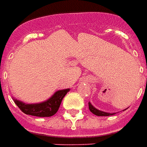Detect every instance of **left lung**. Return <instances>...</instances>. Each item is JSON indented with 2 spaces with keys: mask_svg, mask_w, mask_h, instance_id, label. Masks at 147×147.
<instances>
[{
  "mask_svg": "<svg viewBox=\"0 0 147 147\" xmlns=\"http://www.w3.org/2000/svg\"><path fill=\"white\" fill-rule=\"evenodd\" d=\"M88 109H89L90 112H92V113H93L96 115H98V116H109V115H114V113H108V112H102V111H100L98 109H95L91 105V103H89V102H88Z\"/></svg>",
  "mask_w": 147,
  "mask_h": 147,
  "instance_id": "1",
  "label": "left lung"
}]
</instances>
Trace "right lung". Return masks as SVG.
<instances>
[{
  "label": "right lung",
  "instance_id": "right-lung-1",
  "mask_svg": "<svg viewBox=\"0 0 147 147\" xmlns=\"http://www.w3.org/2000/svg\"><path fill=\"white\" fill-rule=\"evenodd\" d=\"M69 91V88L57 91L52 96L51 98L40 104L28 105L15 99H14V102L18 106L19 109L27 115L38 116V117H50L55 115L58 112L62 99Z\"/></svg>",
  "mask_w": 147,
  "mask_h": 147
}]
</instances>
